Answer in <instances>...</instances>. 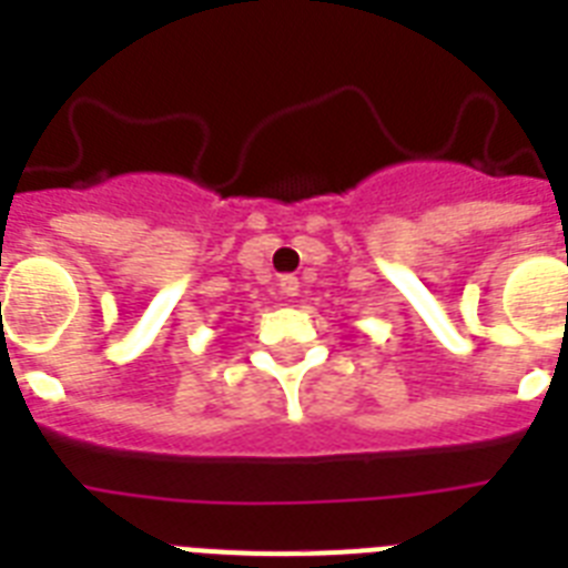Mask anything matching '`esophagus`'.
<instances>
[{
  "instance_id": "1",
  "label": "esophagus",
  "mask_w": 568,
  "mask_h": 568,
  "mask_svg": "<svg viewBox=\"0 0 568 568\" xmlns=\"http://www.w3.org/2000/svg\"><path fill=\"white\" fill-rule=\"evenodd\" d=\"M280 288H283L285 297H297L301 294V283H297V276L285 274L283 280H280Z\"/></svg>"
}]
</instances>
